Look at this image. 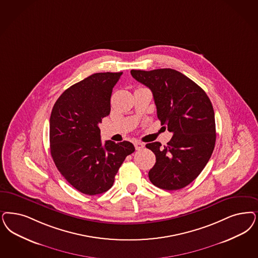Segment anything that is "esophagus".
<instances>
[{
	"label": "esophagus",
	"instance_id": "34e87169",
	"mask_svg": "<svg viewBox=\"0 0 258 258\" xmlns=\"http://www.w3.org/2000/svg\"><path fill=\"white\" fill-rule=\"evenodd\" d=\"M134 147H135L136 151H140L145 147V145L141 142H135L134 143Z\"/></svg>",
	"mask_w": 258,
	"mask_h": 258
}]
</instances>
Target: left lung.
I'll return each instance as SVG.
<instances>
[{
  "mask_svg": "<svg viewBox=\"0 0 258 258\" xmlns=\"http://www.w3.org/2000/svg\"><path fill=\"white\" fill-rule=\"evenodd\" d=\"M151 89L161 124L172 134L167 146L147 144L156 162L149 171L151 183L166 190L185 187L203 170L213 153L216 134L213 105L203 89L171 69L131 71Z\"/></svg>",
  "mask_w": 258,
  "mask_h": 258,
  "instance_id": "obj_1",
  "label": "left lung"
}]
</instances>
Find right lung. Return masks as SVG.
Wrapping results in <instances>:
<instances>
[{"mask_svg": "<svg viewBox=\"0 0 258 258\" xmlns=\"http://www.w3.org/2000/svg\"><path fill=\"white\" fill-rule=\"evenodd\" d=\"M123 72H100L64 90L49 120L50 153L64 179L82 194L101 195L114 183L131 142H101L98 124L110 112L112 89Z\"/></svg>", "mask_w": 258, "mask_h": 258, "instance_id": "right-lung-1", "label": "right lung"}]
</instances>
